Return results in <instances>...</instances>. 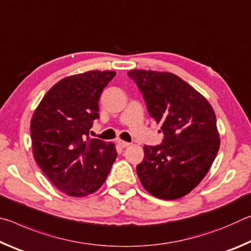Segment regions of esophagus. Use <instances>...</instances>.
Here are the masks:
<instances>
[{"label": "esophagus", "mask_w": 251, "mask_h": 251, "mask_svg": "<svg viewBox=\"0 0 251 251\" xmlns=\"http://www.w3.org/2000/svg\"><path fill=\"white\" fill-rule=\"evenodd\" d=\"M117 143H118V145H120L122 148H126V147H128V146L130 145L129 143H127V142L122 141V139H120V141H118Z\"/></svg>", "instance_id": "obj_1"}]
</instances>
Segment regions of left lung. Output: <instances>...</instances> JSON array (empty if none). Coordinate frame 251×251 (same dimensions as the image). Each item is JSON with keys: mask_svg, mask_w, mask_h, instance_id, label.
Here are the masks:
<instances>
[{"mask_svg": "<svg viewBox=\"0 0 251 251\" xmlns=\"http://www.w3.org/2000/svg\"><path fill=\"white\" fill-rule=\"evenodd\" d=\"M151 117L164 134L163 144L144 146L136 167L148 193L165 201L189 194L209 171L220 138L211 105L188 83L168 72L133 70Z\"/></svg>", "mask_w": 251, "mask_h": 251, "instance_id": "obj_1", "label": "left lung"}]
</instances>
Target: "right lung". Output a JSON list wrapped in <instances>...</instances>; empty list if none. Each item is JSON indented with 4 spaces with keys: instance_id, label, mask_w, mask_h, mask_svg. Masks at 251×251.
<instances>
[{
    "instance_id": "right-lung-1",
    "label": "right lung",
    "mask_w": 251,
    "mask_h": 251,
    "mask_svg": "<svg viewBox=\"0 0 251 251\" xmlns=\"http://www.w3.org/2000/svg\"><path fill=\"white\" fill-rule=\"evenodd\" d=\"M90 71L59 80L40 101L31 121L34 159L61 192L72 197L95 193L117 157L113 143L90 138L99 100L115 76Z\"/></svg>"
}]
</instances>
